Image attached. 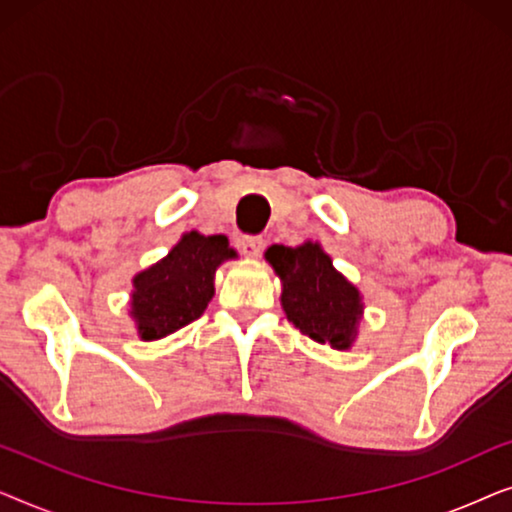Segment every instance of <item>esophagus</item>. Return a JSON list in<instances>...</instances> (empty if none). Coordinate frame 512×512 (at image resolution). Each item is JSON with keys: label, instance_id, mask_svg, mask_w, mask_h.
Here are the masks:
<instances>
[{"label": "esophagus", "instance_id": "1", "mask_svg": "<svg viewBox=\"0 0 512 512\" xmlns=\"http://www.w3.org/2000/svg\"><path fill=\"white\" fill-rule=\"evenodd\" d=\"M240 249H242L244 256L256 258L258 254H261V249H263V240L258 235H244L242 240H240Z\"/></svg>", "mask_w": 512, "mask_h": 512}]
</instances>
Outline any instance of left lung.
<instances>
[{"label": "left lung", "mask_w": 512, "mask_h": 512, "mask_svg": "<svg viewBox=\"0 0 512 512\" xmlns=\"http://www.w3.org/2000/svg\"><path fill=\"white\" fill-rule=\"evenodd\" d=\"M265 261L282 279V307L300 333L333 349L352 347L363 314L361 293L333 268L321 244H272Z\"/></svg>", "instance_id": "1"}]
</instances>
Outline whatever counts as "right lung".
<instances>
[{"label": "right lung", "mask_w": 512, "mask_h": 512, "mask_svg": "<svg viewBox=\"0 0 512 512\" xmlns=\"http://www.w3.org/2000/svg\"><path fill=\"white\" fill-rule=\"evenodd\" d=\"M226 235H200L191 230L170 254L132 279L130 317L142 340H160L191 324L214 298V272L235 258Z\"/></svg>", "instance_id": "add662e5"}]
</instances>
